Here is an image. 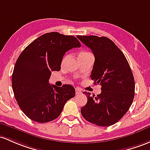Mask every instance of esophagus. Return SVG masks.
Returning <instances> with one entry per match:
<instances>
[{
    "label": "esophagus",
    "mask_w": 150,
    "mask_h": 150,
    "mask_svg": "<svg viewBox=\"0 0 150 150\" xmlns=\"http://www.w3.org/2000/svg\"><path fill=\"white\" fill-rule=\"evenodd\" d=\"M75 90H76V95L81 94V90L79 88H76Z\"/></svg>",
    "instance_id": "1"
}]
</instances>
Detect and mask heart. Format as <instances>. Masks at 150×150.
Here are the masks:
<instances>
[{
    "instance_id": "heart-1",
    "label": "heart",
    "mask_w": 150,
    "mask_h": 150,
    "mask_svg": "<svg viewBox=\"0 0 150 150\" xmlns=\"http://www.w3.org/2000/svg\"><path fill=\"white\" fill-rule=\"evenodd\" d=\"M88 54V53H87V52H84V51H83V52H81V53H80L79 54V56H81L86 55V54ZM67 57H68V56H64V59H63V60H62V62H65V61H66V59H67Z\"/></svg>"
}]
</instances>
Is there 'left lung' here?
I'll return each instance as SVG.
<instances>
[{
  "instance_id": "8db88e82",
  "label": "left lung",
  "mask_w": 150,
  "mask_h": 150,
  "mask_svg": "<svg viewBox=\"0 0 150 150\" xmlns=\"http://www.w3.org/2000/svg\"><path fill=\"white\" fill-rule=\"evenodd\" d=\"M92 51L95 57L91 74L94 84L101 86L100 94L87 96V103L81 113L88 122L97 126L113 125L123 117L132 103L135 83L126 57L107 37L77 36Z\"/></svg>"
}]
</instances>
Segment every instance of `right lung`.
I'll use <instances>...</instances> for the list:
<instances>
[{"label": "right lung", "mask_w": 150, "mask_h": 150, "mask_svg": "<svg viewBox=\"0 0 150 150\" xmlns=\"http://www.w3.org/2000/svg\"><path fill=\"white\" fill-rule=\"evenodd\" d=\"M81 46L73 36L45 33L31 42L18 58L12 87L19 107L28 118L45 123L62 113L66 102L75 96L71 85L49 84L51 71H59L65 53Z\"/></svg>", "instance_id": "obj_1"}]
</instances>
